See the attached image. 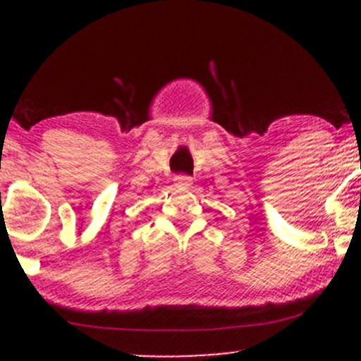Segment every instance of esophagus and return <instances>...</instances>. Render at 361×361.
I'll list each match as a JSON object with an SVG mask.
<instances>
[{
  "instance_id": "esophagus-1",
  "label": "esophagus",
  "mask_w": 361,
  "mask_h": 361,
  "mask_svg": "<svg viewBox=\"0 0 361 361\" xmlns=\"http://www.w3.org/2000/svg\"><path fill=\"white\" fill-rule=\"evenodd\" d=\"M175 183H176V186H183V188H188V186L192 185V178L186 176V175H178L175 178Z\"/></svg>"
}]
</instances>
